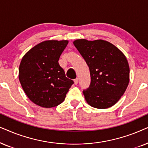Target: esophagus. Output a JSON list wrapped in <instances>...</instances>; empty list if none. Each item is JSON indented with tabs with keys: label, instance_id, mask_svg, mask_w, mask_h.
Masks as SVG:
<instances>
[{
	"label": "esophagus",
	"instance_id": "esophagus-1",
	"mask_svg": "<svg viewBox=\"0 0 148 148\" xmlns=\"http://www.w3.org/2000/svg\"><path fill=\"white\" fill-rule=\"evenodd\" d=\"M74 84H78V78H76V79H74Z\"/></svg>",
	"mask_w": 148,
	"mask_h": 148
}]
</instances>
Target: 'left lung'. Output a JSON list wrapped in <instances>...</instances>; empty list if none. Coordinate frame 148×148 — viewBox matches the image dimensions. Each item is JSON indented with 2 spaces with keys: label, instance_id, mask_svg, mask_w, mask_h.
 Here are the masks:
<instances>
[{
  "label": "left lung",
  "instance_id": "obj_1",
  "mask_svg": "<svg viewBox=\"0 0 148 148\" xmlns=\"http://www.w3.org/2000/svg\"><path fill=\"white\" fill-rule=\"evenodd\" d=\"M73 43L90 70V86L83 90L86 101L98 109L113 106L129 82L130 69L125 56L113 44L101 39H77Z\"/></svg>",
  "mask_w": 148,
  "mask_h": 148
}]
</instances>
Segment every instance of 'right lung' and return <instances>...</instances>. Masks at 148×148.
I'll list each match as a JSON object with an SVG mask.
<instances>
[{"label":"right lung","mask_w":148,"mask_h":148,"mask_svg":"<svg viewBox=\"0 0 148 148\" xmlns=\"http://www.w3.org/2000/svg\"><path fill=\"white\" fill-rule=\"evenodd\" d=\"M68 43L67 40L43 41L21 59L19 82L27 97L37 106L50 108L60 105L74 84L58 63Z\"/></svg>","instance_id":"right-lung-1"}]
</instances>
